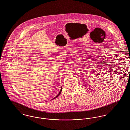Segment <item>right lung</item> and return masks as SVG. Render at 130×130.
I'll return each instance as SVG.
<instances>
[{
  "label": "right lung",
  "mask_w": 130,
  "mask_h": 130,
  "mask_svg": "<svg viewBox=\"0 0 130 130\" xmlns=\"http://www.w3.org/2000/svg\"><path fill=\"white\" fill-rule=\"evenodd\" d=\"M61 90H62V87H61V89H60V91H59V94H58L57 95L56 97H55L53 99H55V98H57L59 96V95H60V94L61 93ZM53 99H52V100H53Z\"/></svg>",
  "instance_id": "obj_1"
}]
</instances>
